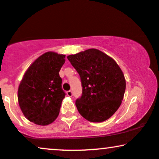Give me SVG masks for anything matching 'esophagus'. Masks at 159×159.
<instances>
[{
  "mask_svg": "<svg viewBox=\"0 0 159 159\" xmlns=\"http://www.w3.org/2000/svg\"><path fill=\"white\" fill-rule=\"evenodd\" d=\"M66 95L68 96H69V97H72V92L71 90H69V91H67L66 92Z\"/></svg>",
  "mask_w": 159,
  "mask_h": 159,
  "instance_id": "1",
  "label": "esophagus"
}]
</instances>
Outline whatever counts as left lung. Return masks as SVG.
<instances>
[{
    "label": "left lung",
    "instance_id": "left-lung-1",
    "mask_svg": "<svg viewBox=\"0 0 159 159\" xmlns=\"http://www.w3.org/2000/svg\"><path fill=\"white\" fill-rule=\"evenodd\" d=\"M81 77L82 95L75 102L80 114L93 123L109 119L123 99L125 79L116 61L98 49L67 57Z\"/></svg>",
    "mask_w": 159,
    "mask_h": 159
}]
</instances>
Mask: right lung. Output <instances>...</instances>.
I'll use <instances>...</instances> for the list:
<instances>
[{
    "mask_svg": "<svg viewBox=\"0 0 159 159\" xmlns=\"http://www.w3.org/2000/svg\"><path fill=\"white\" fill-rule=\"evenodd\" d=\"M64 54L48 52L27 69L18 90V100L23 114L39 125L51 124L59 115L65 97L59 72L65 63Z\"/></svg>",
    "mask_w": 159,
    "mask_h": 159,
    "instance_id": "obj_1",
    "label": "right lung"
}]
</instances>
